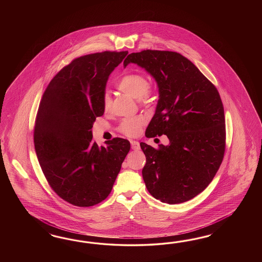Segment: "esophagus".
Instances as JSON below:
<instances>
[{"label":"esophagus","instance_id":"obj_1","mask_svg":"<svg viewBox=\"0 0 262 262\" xmlns=\"http://www.w3.org/2000/svg\"><path fill=\"white\" fill-rule=\"evenodd\" d=\"M130 145H132V149L135 150V151H138L140 149V145H139V142H137V141L132 140Z\"/></svg>","mask_w":262,"mask_h":262}]
</instances>
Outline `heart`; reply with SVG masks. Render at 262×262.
Segmentation results:
<instances>
[{"instance_id": "obj_1", "label": "heart", "mask_w": 262, "mask_h": 262, "mask_svg": "<svg viewBox=\"0 0 262 262\" xmlns=\"http://www.w3.org/2000/svg\"><path fill=\"white\" fill-rule=\"evenodd\" d=\"M117 88L121 92L140 101H147L150 96L149 81L140 74H127L120 79ZM103 105L104 111H108L111 106V95L106 92L103 94ZM145 124V119L141 116L129 117L122 120L120 123L119 132L129 137L139 135L141 127Z\"/></svg>"}]
</instances>
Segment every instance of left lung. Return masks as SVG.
<instances>
[{
  "instance_id": "left-lung-1",
  "label": "left lung",
  "mask_w": 262,
  "mask_h": 262,
  "mask_svg": "<svg viewBox=\"0 0 262 262\" xmlns=\"http://www.w3.org/2000/svg\"><path fill=\"white\" fill-rule=\"evenodd\" d=\"M129 63L144 68L159 86L156 113L145 135H166L170 141L159 149L140 143L146 156V187L154 198L169 205L189 201L206 189L222 163L226 125L219 92L176 52L144 50L129 54L124 66Z\"/></svg>"
}]
</instances>
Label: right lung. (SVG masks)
<instances>
[{
  "instance_id": "1",
  "label": "right lung",
  "mask_w": 262,
  "mask_h": 262,
  "mask_svg": "<svg viewBox=\"0 0 262 262\" xmlns=\"http://www.w3.org/2000/svg\"><path fill=\"white\" fill-rule=\"evenodd\" d=\"M127 55L105 51L75 58L50 81L40 101L36 156L52 189L73 206H92L106 198L130 149L119 137L98 146L91 130L104 112L108 76Z\"/></svg>"
}]
</instances>
